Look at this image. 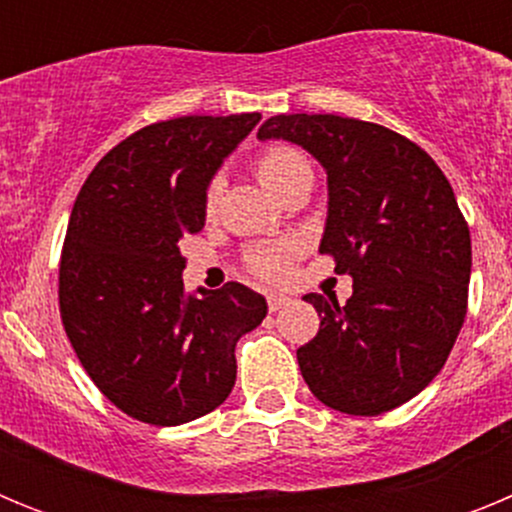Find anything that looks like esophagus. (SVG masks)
<instances>
[{"mask_svg": "<svg viewBox=\"0 0 512 512\" xmlns=\"http://www.w3.org/2000/svg\"><path fill=\"white\" fill-rule=\"evenodd\" d=\"M266 305H269L271 312H277V310H282L284 305H289V297H284V295H269V297H266Z\"/></svg>", "mask_w": 512, "mask_h": 512, "instance_id": "esophagus-1", "label": "esophagus"}]
</instances>
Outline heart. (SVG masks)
Instances as JSON below:
<instances>
[{
	"label": "heart",
	"mask_w": 512,
	"mask_h": 512,
	"mask_svg": "<svg viewBox=\"0 0 512 512\" xmlns=\"http://www.w3.org/2000/svg\"><path fill=\"white\" fill-rule=\"evenodd\" d=\"M256 174H259L261 184L271 192L282 194L289 184L300 179V176H312V166L307 161L305 153L295 146H287V143H274V146L264 148V151L256 156ZM220 192H223V182L220 179H212L210 189H207L205 207L207 215L217 210V202H220ZM300 253V243L297 241H282V243H266V246H253L246 253V266L253 277L264 279V282H279L282 277H287L289 266L297 259Z\"/></svg>",
	"instance_id": "obj_1"
}]
</instances>
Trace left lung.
Instances as JSON below:
<instances>
[{
  "label": "left lung",
  "instance_id": "1",
  "mask_svg": "<svg viewBox=\"0 0 512 512\" xmlns=\"http://www.w3.org/2000/svg\"><path fill=\"white\" fill-rule=\"evenodd\" d=\"M259 138H282L328 174L320 253L354 279V295H305L318 336L297 348L323 405L382 415L413 400L443 369L467 315L472 238L454 189L420 146L377 122L274 115Z\"/></svg>",
  "mask_w": 512,
  "mask_h": 512
}]
</instances>
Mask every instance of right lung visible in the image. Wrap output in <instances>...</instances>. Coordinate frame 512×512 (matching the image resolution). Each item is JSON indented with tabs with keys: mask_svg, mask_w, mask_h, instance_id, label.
<instances>
[{
	"mask_svg": "<svg viewBox=\"0 0 512 512\" xmlns=\"http://www.w3.org/2000/svg\"><path fill=\"white\" fill-rule=\"evenodd\" d=\"M259 112L153 122L94 166L71 210L58 307L84 372L122 413L182 425L223 405L235 343L266 318L238 282L184 292V235L205 228V197L223 158Z\"/></svg>",
	"mask_w": 512,
	"mask_h": 512,
	"instance_id": "add662e5",
	"label": "right lung"
}]
</instances>
